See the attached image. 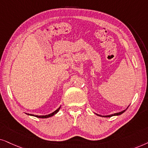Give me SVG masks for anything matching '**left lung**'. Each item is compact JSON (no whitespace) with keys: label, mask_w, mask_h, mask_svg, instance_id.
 <instances>
[{"label":"left lung","mask_w":148,"mask_h":148,"mask_svg":"<svg viewBox=\"0 0 148 148\" xmlns=\"http://www.w3.org/2000/svg\"><path fill=\"white\" fill-rule=\"evenodd\" d=\"M127 109L126 110H123V111H122V112H118V113H115V114H111V115H108V116H101V115H99V114H97V115H98V116H102V117H112V116H119V115H121V114H122L123 113H124V112H125L126 110H127Z\"/></svg>","instance_id":"1"}]
</instances>
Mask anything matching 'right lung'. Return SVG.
<instances>
[{
	"instance_id": "add662e5",
	"label": "right lung",
	"mask_w": 148,
	"mask_h": 148,
	"mask_svg": "<svg viewBox=\"0 0 148 148\" xmlns=\"http://www.w3.org/2000/svg\"><path fill=\"white\" fill-rule=\"evenodd\" d=\"M61 108V106L60 108H58V110H56V111L53 112V113H51L50 114H48V115H45V116H37V115H34V114H26L27 115H29V116H35V117H37V118H40V119H47V118H49V117H51L53 116H54L55 114H56L58 112H59V110H60Z\"/></svg>"
}]
</instances>
